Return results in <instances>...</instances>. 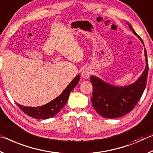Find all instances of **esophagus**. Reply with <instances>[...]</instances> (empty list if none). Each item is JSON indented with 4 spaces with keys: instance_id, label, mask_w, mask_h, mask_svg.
<instances>
[{
    "instance_id": "obj_1",
    "label": "esophagus",
    "mask_w": 153,
    "mask_h": 153,
    "mask_svg": "<svg viewBox=\"0 0 153 153\" xmlns=\"http://www.w3.org/2000/svg\"><path fill=\"white\" fill-rule=\"evenodd\" d=\"M92 74V71L91 68H85L83 69V71H82L81 73V76L82 78L84 79H88L90 75Z\"/></svg>"
}]
</instances>
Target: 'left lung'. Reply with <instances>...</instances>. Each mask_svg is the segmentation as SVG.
Masks as SVG:
<instances>
[{"mask_svg": "<svg viewBox=\"0 0 153 153\" xmlns=\"http://www.w3.org/2000/svg\"><path fill=\"white\" fill-rule=\"evenodd\" d=\"M127 25L144 45L143 41L136 34L131 25L129 23ZM144 56L146 59L144 71L136 81L129 85L115 86L105 82L99 77H90L94 89L91 97L92 106L100 116L107 119L119 118L129 113L136 106L144 93L149 73V64L145 48Z\"/></svg>", "mask_w": 153, "mask_h": 153, "instance_id": "left-lung-1", "label": "left lung"}]
</instances>
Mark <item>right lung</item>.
Returning a JSON list of instances; mask_svg holds the SVG:
<instances>
[{
	"mask_svg": "<svg viewBox=\"0 0 153 153\" xmlns=\"http://www.w3.org/2000/svg\"><path fill=\"white\" fill-rule=\"evenodd\" d=\"M80 80V75L76 77L70 82V84L65 89L63 92L56 98L49 102L45 105L37 107L25 106L17 103V106L23 111L25 114L29 117H33L37 119H47L54 117L63 108L68 100L69 95L76 85L79 83Z\"/></svg>",
	"mask_w": 153,
	"mask_h": 153,
	"instance_id": "add662e5",
	"label": "right lung"
}]
</instances>
